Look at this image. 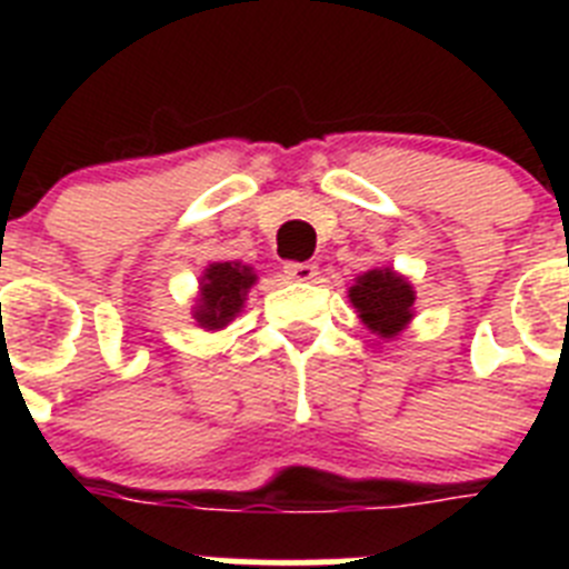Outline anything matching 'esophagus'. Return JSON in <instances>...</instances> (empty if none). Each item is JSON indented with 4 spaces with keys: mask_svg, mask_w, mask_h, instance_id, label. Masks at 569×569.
<instances>
[{
    "mask_svg": "<svg viewBox=\"0 0 569 569\" xmlns=\"http://www.w3.org/2000/svg\"><path fill=\"white\" fill-rule=\"evenodd\" d=\"M284 273L293 281H313L319 276V268L313 261H290V264H284Z\"/></svg>",
    "mask_w": 569,
    "mask_h": 569,
    "instance_id": "esophagus-1",
    "label": "esophagus"
}]
</instances>
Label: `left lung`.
I'll return each instance as SVG.
<instances>
[{"instance_id": "obj_1", "label": "left lung", "mask_w": 569, "mask_h": 569, "mask_svg": "<svg viewBox=\"0 0 569 569\" xmlns=\"http://www.w3.org/2000/svg\"><path fill=\"white\" fill-rule=\"evenodd\" d=\"M347 299L359 313L361 325L385 341L405 333L416 316L413 284L393 268H373L356 276Z\"/></svg>"}]
</instances>
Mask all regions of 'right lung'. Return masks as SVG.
I'll use <instances>...</instances> for the list:
<instances>
[{"label":"right lung","mask_w":569,"mask_h":569,"mask_svg":"<svg viewBox=\"0 0 569 569\" xmlns=\"http://www.w3.org/2000/svg\"><path fill=\"white\" fill-rule=\"evenodd\" d=\"M256 281H259V276L250 264L210 261L204 273L199 276V293H196V305L190 308V316L208 333L224 330L241 313Z\"/></svg>","instance_id":"obj_1"}]
</instances>
